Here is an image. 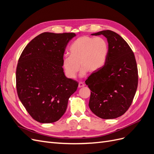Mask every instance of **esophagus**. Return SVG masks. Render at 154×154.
I'll use <instances>...</instances> for the list:
<instances>
[{
	"label": "esophagus",
	"instance_id": "obj_1",
	"mask_svg": "<svg viewBox=\"0 0 154 154\" xmlns=\"http://www.w3.org/2000/svg\"><path fill=\"white\" fill-rule=\"evenodd\" d=\"M84 86H85V84L83 82H80L78 83V87L79 88H82V87H84Z\"/></svg>",
	"mask_w": 154,
	"mask_h": 154
}]
</instances>
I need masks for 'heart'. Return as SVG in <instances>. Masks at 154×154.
<instances>
[{
    "mask_svg": "<svg viewBox=\"0 0 154 154\" xmlns=\"http://www.w3.org/2000/svg\"><path fill=\"white\" fill-rule=\"evenodd\" d=\"M109 45L102 37L82 36L74 40L69 48L70 55L65 56L62 66L67 78L73 79L82 67L80 76L89 71L96 72L103 68L109 55Z\"/></svg>",
    "mask_w": 154,
    "mask_h": 154,
    "instance_id": "b5f03b06",
    "label": "heart"
}]
</instances>
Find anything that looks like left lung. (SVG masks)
<instances>
[{"label":"left lung","instance_id":"obj_1","mask_svg":"<svg viewBox=\"0 0 154 154\" xmlns=\"http://www.w3.org/2000/svg\"><path fill=\"white\" fill-rule=\"evenodd\" d=\"M101 35L108 42L109 55L105 66L85 81L92 91L88 106L97 117L114 119L132 104L137 88V67L134 53L122 36L110 30L91 34Z\"/></svg>","mask_w":154,"mask_h":154}]
</instances>
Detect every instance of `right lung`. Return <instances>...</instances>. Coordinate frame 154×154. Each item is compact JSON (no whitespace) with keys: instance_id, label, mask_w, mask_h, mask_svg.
<instances>
[{"instance_id":"obj_1","label":"right lung","mask_w":154,"mask_h":154,"mask_svg":"<svg viewBox=\"0 0 154 154\" xmlns=\"http://www.w3.org/2000/svg\"><path fill=\"white\" fill-rule=\"evenodd\" d=\"M73 32H45L26 45L16 71L18 97L31 117L42 123L57 122L78 83L67 78L62 68L66 48Z\"/></svg>"}]
</instances>
